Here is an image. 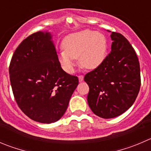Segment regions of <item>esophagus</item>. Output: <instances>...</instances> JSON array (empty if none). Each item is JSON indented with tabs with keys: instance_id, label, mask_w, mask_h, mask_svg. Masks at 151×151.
Instances as JSON below:
<instances>
[{
	"instance_id": "obj_1",
	"label": "esophagus",
	"mask_w": 151,
	"mask_h": 151,
	"mask_svg": "<svg viewBox=\"0 0 151 151\" xmlns=\"http://www.w3.org/2000/svg\"><path fill=\"white\" fill-rule=\"evenodd\" d=\"M78 78H79V80H80V82H82L83 80V78H84V77H83V75H80L78 77Z\"/></svg>"
}]
</instances>
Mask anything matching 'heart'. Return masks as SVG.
Instances as JSON below:
<instances>
[{"mask_svg":"<svg viewBox=\"0 0 151 151\" xmlns=\"http://www.w3.org/2000/svg\"><path fill=\"white\" fill-rule=\"evenodd\" d=\"M65 50L60 52V60L68 72H72L76 59L80 58L82 66L94 69L102 63L107 52L105 35L95 31L86 30L71 34L63 42Z\"/></svg>","mask_w":151,"mask_h":151,"instance_id":"1","label":"heart"}]
</instances>
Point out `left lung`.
Returning a JSON list of instances; mask_svg holds the SVG:
<instances>
[{
  "label": "left lung",
  "instance_id": "8db88e82",
  "mask_svg": "<svg viewBox=\"0 0 151 151\" xmlns=\"http://www.w3.org/2000/svg\"><path fill=\"white\" fill-rule=\"evenodd\" d=\"M111 52L84 77L89 86V107L104 119L116 117L129 109L141 86L139 62L134 48L120 33L111 32Z\"/></svg>",
  "mask_w": 151,
  "mask_h": 151
}]
</instances>
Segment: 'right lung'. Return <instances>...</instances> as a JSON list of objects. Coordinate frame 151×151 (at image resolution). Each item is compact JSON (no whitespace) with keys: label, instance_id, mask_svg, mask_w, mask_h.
I'll return each mask as SVG.
<instances>
[{"label":"right lung","instance_id":"1","mask_svg":"<svg viewBox=\"0 0 151 151\" xmlns=\"http://www.w3.org/2000/svg\"><path fill=\"white\" fill-rule=\"evenodd\" d=\"M52 35L37 32L17 46L9 71L14 99L32 120L52 123L65 114L77 77L61 68Z\"/></svg>","mask_w":151,"mask_h":151}]
</instances>
